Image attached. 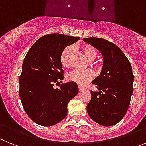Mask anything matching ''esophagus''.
Masks as SVG:
<instances>
[{
  "label": "esophagus",
  "instance_id": "34e87169",
  "mask_svg": "<svg viewBox=\"0 0 146 146\" xmlns=\"http://www.w3.org/2000/svg\"><path fill=\"white\" fill-rule=\"evenodd\" d=\"M84 90V88L79 86V91H80H80H82V90Z\"/></svg>",
  "mask_w": 146,
  "mask_h": 146
}]
</instances>
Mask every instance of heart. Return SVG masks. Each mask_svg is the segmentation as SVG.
<instances>
[{"instance_id":"heart-1","label":"heart","mask_w":146,"mask_h":146,"mask_svg":"<svg viewBox=\"0 0 146 146\" xmlns=\"http://www.w3.org/2000/svg\"><path fill=\"white\" fill-rule=\"evenodd\" d=\"M81 50L84 56L89 61L92 62L96 60L97 56L96 49L92 45H84L81 47ZM73 52V47L68 46L65 48L60 55V62L62 66L67 67L69 65V58ZM93 72L91 70H74L66 75V79L68 81L74 82L79 86H84L90 82L93 78Z\"/></svg>"}]
</instances>
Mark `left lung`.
<instances>
[{
	"mask_svg": "<svg viewBox=\"0 0 146 146\" xmlns=\"http://www.w3.org/2000/svg\"><path fill=\"white\" fill-rule=\"evenodd\" d=\"M83 40L95 47L103 56L101 74L92 82L99 91H91L87 113L96 123L112 126L121 121L129 107L134 80L131 65L122 50L113 43L96 37Z\"/></svg>",
	"mask_w": 146,
	"mask_h": 146,
	"instance_id": "left-lung-1",
	"label": "left lung"
}]
</instances>
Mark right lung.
I'll list each match as a JSON object with an SVG mask.
<instances>
[{"label":"right lung","instance_id":"obj_1","mask_svg":"<svg viewBox=\"0 0 146 146\" xmlns=\"http://www.w3.org/2000/svg\"><path fill=\"white\" fill-rule=\"evenodd\" d=\"M79 39L60 33L45 35L25 56L19 77V96L25 111L35 123L52 126L67 115L68 103L78 93V84L70 81L54 89V84L64 78L61 53Z\"/></svg>","mask_w":146,"mask_h":146}]
</instances>
